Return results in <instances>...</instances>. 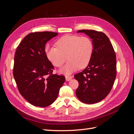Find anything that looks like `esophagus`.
<instances>
[{
  "instance_id": "1",
  "label": "esophagus",
  "mask_w": 134,
  "mask_h": 134,
  "mask_svg": "<svg viewBox=\"0 0 134 134\" xmlns=\"http://www.w3.org/2000/svg\"><path fill=\"white\" fill-rule=\"evenodd\" d=\"M72 77L70 75H66L65 76V79H66V81H69L71 79H72Z\"/></svg>"
}]
</instances>
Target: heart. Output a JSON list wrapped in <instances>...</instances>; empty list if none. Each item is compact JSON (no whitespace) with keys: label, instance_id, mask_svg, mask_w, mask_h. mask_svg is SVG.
<instances>
[{"label":"heart","instance_id":"obj_1","mask_svg":"<svg viewBox=\"0 0 134 134\" xmlns=\"http://www.w3.org/2000/svg\"><path fill=\"white\" fill-rule=\"evenodd\" d=\"M56 47H47V59L56 67H61L69 60L60 71L70 74L79 68H86L90 63L93 51V44L88 37L76 35H65L56 42Z\"/></svg>","mask_w":134,"mask_h":134}]
</instances>
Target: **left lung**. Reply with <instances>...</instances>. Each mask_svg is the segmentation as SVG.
<instances>
[{"label": "left lung", "instance_id": "1", "mask_svg": "<svg viewBox=\"0 0 134 134\" xmlns=\"http://www.w3.org/2000/svg\"><path fill=\"white\" fill-rule=\"evenodd\" d=\"M92 39V58L84 70L74 75L79 87L76 95L81 102L93 104L103 100L110 92L116 76V54L107 36L94 30H79Z\"/></svg>", "mask_w": 134, "mask_h": 134}]
</instances>
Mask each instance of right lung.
Here are the masks:
<instances>
[{
	"label": "right lung",
	"mask_w": 134,
	"mask_h": 134,
	"mask_svg": "<svg viewBox=\"0 0 134 134\" xmlns=\"http://www.w3.org/2000/svg\"><path fill=\"white\" fill-rule=\"evenodd\" d=\"M57 32L31 33L23 39L14 56L13 76L21 94L35 106H50L57 98L65 78L52 74L54 66L44 51Z\"/></svg>",
	"instance_id": "1"
}]
</instances>
